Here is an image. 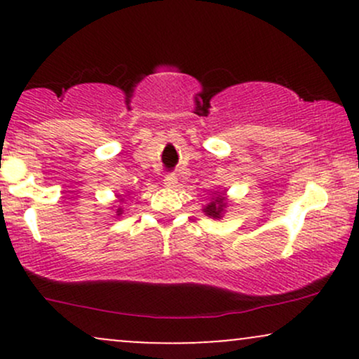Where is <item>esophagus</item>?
<instances>
[{
    "instance_id": "esophagus-1",
    "label": "esophagus",
    "mask_w": 359,
    "mask_h": 359,
    "mask_svg": "<svg viewBox=\"0 0 359 359\" xmlns=\"http://www.w3.org/2000/svg\"><path fill=\"white\" fill-rule=\"evenodd\" d=\"M163 184H165L167 187H175V185H177V177H175V174H168V175H165V179H163Z\"/></svg>"
}]
</instances>
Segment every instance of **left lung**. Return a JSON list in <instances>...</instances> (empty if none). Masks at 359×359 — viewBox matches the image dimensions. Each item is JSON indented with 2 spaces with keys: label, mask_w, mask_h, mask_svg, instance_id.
<instances>
[{
  "label": "left lung",
  "mask_w": 359,
  "mask_h": 359,
  "mask_svg": "<svg viewBox=\"0 0 359 359\" xmlns=\"http://www.w3.org/2000/svg\"><path fill=\"white\" fill-rule=\"evenodd\" d=\"M216 194V192H214ZM226 194L224 192H217L216 196H212L211 203H209L203 211L205 212V216L212 217V219H221L222 217V212H224L226 209Z\"/></svg>",
  "instance_id": "obj_1"
}]
</instances>
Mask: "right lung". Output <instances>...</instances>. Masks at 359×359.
I'll return each instance as SVG.
<instances>
[{"mask_svg": "<svg viewBox=\"0 0 359 359\" xmlns=\"http://www.w3.org/2000/svg\"><path fill=\"white\" fill-rule=\"evenodd\" d=\"M116 214L119 216V214H123V209L121 208H118V211H116Z\"/></svg>", "mask_w": 359, "mask_h": 359, "instance_id": "1", "label": "right lung"}]
</instances>
